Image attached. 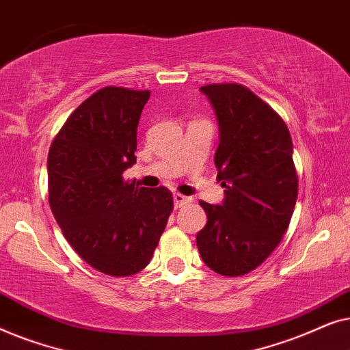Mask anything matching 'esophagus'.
<instances>
[{"label":"esophagus","mask_w":350,"mask_h":350,"mask_svg":"<svg viewBox=\"0 0 350 350\" xmlns=\"http://www.w3.org/2000/svg\"><path fill=\"white\" fill-rule=\"evenodd\" d=\"M188 202H191V198H186V196L178 194V193L174 194V205H175V208L183 207V205L188 204Z\"/></svg>","instance_id":"34e87169"}]
</instances>
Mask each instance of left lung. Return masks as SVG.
<instances>
[{
	"instance_id": "1",
	"label": "left lung",
	"mask_w": 350,
	"mask_h": 350,
	"mask_svg": "<svg viewBox=\"0 0 350 350\" xmlns=\"http://www.w3.org/2000/svg\"><path fill=\"white\" fill-rule=\"evenodd\" d=\"M219 129L215 152L219 205L200 200L207 224L196 237L200 256L221 275H243L279 245L298 198L293 143L282 118L239 84L200 88Z\"/></svg>"
}]
</instances>
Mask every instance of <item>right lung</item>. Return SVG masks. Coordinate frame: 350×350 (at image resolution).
<instances>
[{"instance_id": "right-lung-1", "label": "right lung", "mask_w": 350, "mask_h": 350, "mask_svg": "<svg viewBox=\"0 0 350 350\" xmlns=\"http://www.w3.org/2000/svg\"><path fill=\"white\" fill-rule=\"evenodd\" d=\"M150 90L100 89L52 142L49 204L73 250L108 275H132L151 261L174 199L164 186L138 188L122 174L137 162V127Z\"/></svg>"}]
</instances>
